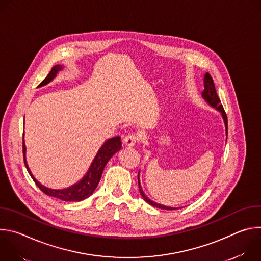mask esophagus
Listing matches in <instances>:
<instances>
[{
	"label": "esophagus",
	"mask_w": 261,
	"mask_h": 261,
	"mask_svg": "<svg viewBox=\"0 0 261 261\" xmlns=\"http://www.w3.org/2000/svg\"><path fill=\"white\" fill-rule=\"evenodd\" d=\"M138 141V137L134 134H130V135H127L124 137L123 139V143L125 146H128V147H132L135 145V143Z\"/></svg>",
	"instance_id": "1"
}]
</instances>
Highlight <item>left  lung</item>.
Returning <instances> with one entry per match:
<instances>
[{"instance_id":"obj_1","label":"left lung","mask_w":261,"mask_h":261,"mask_svg":"<svg viewBox=\"0 0 261 261\" xmlns=\"http://www.w3.org/2000/svg\"><path fill=\"white\" fill-rule=\"evenodd\" d=\"M203 84H204V90L203 92L201 93V96L202 98L204 99V101L210 105L212 106L213 108H215L216 110H218L219 113L221 114L222 116V119H223V122H224V126H225V133H226V140H227V116L225 114L224 111V108H223L222 104L220 103V99L217 95V92H216V89H215V85H214V82H213V79L211 77L210 74L206 72L204 74V77H203ZM138 187H139V191H140V195L142 196V198L144 199L145 202H147L148 204H151L152 206H155V207H158V208H161V210H177V208H180V207H171V206H167V205H163V204H160L158 202H155L153 200H151L150 198H148L142 188H141V184H140V179H139V172H138Z\"/></svg>"}]
</instances>
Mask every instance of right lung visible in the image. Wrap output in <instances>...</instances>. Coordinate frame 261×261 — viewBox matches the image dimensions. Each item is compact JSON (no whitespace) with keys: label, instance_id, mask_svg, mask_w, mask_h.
Segmentation results:
<instances>
[{"label":"right lung","instance_id":"obj_1","mask_svg":"<svg viewBox=\"0 0 261 261\" xmlns=\"http://www.w3.org/2000/svg\"><path fill=\"white\" fill-rule=\"evenodd\" d=\"M63 69H64V66L56 65L51 69V71L49 72L46 79L38 86V88L44 87V86L48 85L50 82H53L57 77L58 73ZM121 147H122V141H121L120 136H116V137L107 139L99 148V151L97 152L88 171L86 172V174L84 175V177L81 180H79L77 182H75L74 185L70 186V187L65 188V189H50L48 187H45V186H43L41 182H39L32 174V172L29 168V165L27 163V158H25L27 147L24 144V140L22 139L23 161H24V165H25L31 177L33 178L35 184L38 186L39 189L42 192H44L46 195L56 197L63 201H82V200L90 197L97 188L105 165L107 164V162L109 161V159L111 157H113L117 152H119L121 150Z\"/></svg>","mask_w":261,"mask_h":261}]
</instances>
